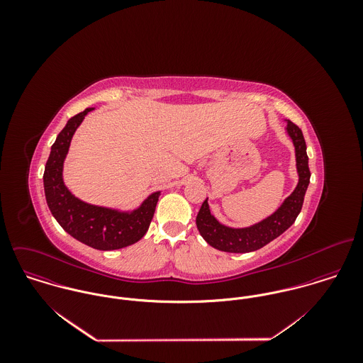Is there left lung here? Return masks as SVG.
Returning <instances> with one entry per match:
<instances>
[{
	"label": "left lung",
	"instance_id": "8db88e82",
	"mask_svg": "<svg viewBox=\"0 0 363 363\" xmlns=\"http://www.w3.org/2000/svg\"><path fill=\"white\" fill-rule=\"evenodd\" d=\"M285 130L295 147L296 170L299 176L295 190L284 200L275 212L246 228H230L220 223L211 213L207 199L199 211L196 223L200 235L213 249L226 253H249L259 250L291 228L298 218L303 206L308 186L311 183L309 157L306 154V143L302 130L289 120H286Z\"/></svg>",
	"mask_w": 363,
	"mask_h": 363
}]
</instances>
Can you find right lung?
<instances>
[{
  "mask_svg": "<svg viewBox=\"0 0 363 363\" xmlns=\"http://www.w3.org/2000/svg\"><path fill=\"white\" fill-rule=\"evenodd\" d=\"M94 108L71 117L57 135L45 167L43 186L49 209L60 226L81 243L107 252L134 245L147 233L160 191L128 211L89 204L71 193L64 183V162L77 128Z\"/></svg>",
  "mask_w": 363,
  "mask_h": 363,
  "instance_id": "obj_1",
  "label": "right lung"
}]
</instances>
